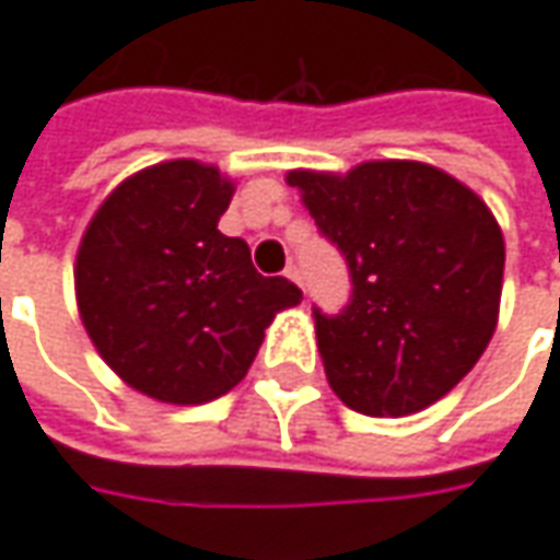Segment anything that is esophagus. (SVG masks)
<instances>
[{
    "mask_svg": "<svg viewBox=\"0 0 560 560\" xmlns=\"http://www.w3.org/2000/svg\"><path fill=\"white\" fill-rule=\"evenodd\" d=\"M284 276H288V279H291V281H298L300 288H303V281H300V269H298V266H288V269H284Z\"/></svg>",
    "mask_w": 560,
    "mask_h": 560,
    "instance_id": "esophagus-1",
    "label": "esophagus"
}]
</instances>
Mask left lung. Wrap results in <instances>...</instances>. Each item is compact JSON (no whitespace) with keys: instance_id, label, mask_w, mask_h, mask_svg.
Masks as SVG:
<instances>
[{"instance_id":"1","label":"left lung","mask_w":560,"mask_h":560,"mask_svg":"<svg viewBox=\"0 0 560 560\" xmlns=\"http://www.w3.org/2000/svg\"><path fill=\"white\" fill-rule=\"evenodd\" d=\"M353 294L316 316L331 390L362 415L428 409L474 369L499 322L505 242L490 207L418 161H369L347 176L291 170Z\"/></svg>"}]
</instances>
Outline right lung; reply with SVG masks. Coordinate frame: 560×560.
<instances>
[{"label": "right lung", "mask_w": 560, "mask_h": 560, "mask_svg": "<svg viewBox=\"0 0 560 560\" xmlns=\"http://www.w3.org/2000/svg\"><path fill=\"white\" fill-rule=\"evenodd\" d=\"M232 195L217 166H148L107 195L80 242L73 284L89 338L151 399L201 406L229 394L276 313L303 298L217 229Z\"/></svg>", "instance_id": "right-lung-1"}]
</instances>
